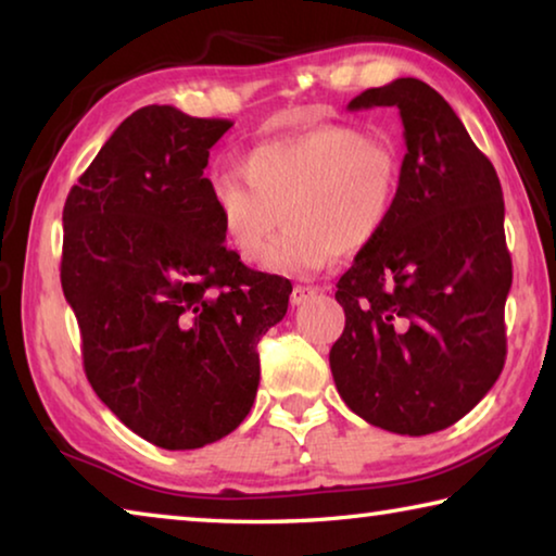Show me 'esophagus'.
Instances as JSON below:
<instances>
[{"mask_svg":"<svg viewBox=\"0 0 556 556\" xmlns=\"http://www.w3.org/2000/svg\"><path fill=\"white\" fill-rule=\"evenodd\" d=\"M314 294H316L314 287H301V285H296L294 289H291L289 301H291V306H299V304H304V301L312 299Z\"/></svg>","mask_w":556,"mask_h":556,"instance_id":"obj_1","label":"esophagus"}]
</instances>
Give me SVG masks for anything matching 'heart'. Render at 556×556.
I'll return each instance as SVG.
<instances>
[{"mask_svg":"<svg viewBox=\"0 0 556 556\" xmlns=\"http://www.w3.org/2000/svg\"><path fill=\"white\" fill-rule=\"evenodd\" d=\"M225 240L257 265L280 227L290 225L265 267L308 277L328 260L368 248L394 211L400 193L397 152L348 125H321L257 144L242 172L211 181Z\"/></svg>","mask_w":556,"mask_h":556,"instance_id":"1","label":"heart"}]
</instances>
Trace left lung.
<instances>
[{"label":"left lung","instance_id":"left-lung-1","mask_svg":"<svg viewBox=\"0 0 556 556\" xmlns=\"http://www.w3.org/2000/svg\"><path fill=\"white\" fill-rule=\"evenodd\" d=\"M370 108L400 110L407 154L388 225L338 279L345 328L328 361L357 417L425 437L466 417L505 365L503 188L427 83L397 78L348 102Z\"/></svg>","mask_w":556,"mask_h":556}]
</instances>
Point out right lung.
Here are the masks:
<instances>
[{
	"mask_svg": "<svg viewBox=\"0 0 556 556\" xmlns=\"http://www.w3.org/2000/svg\"><path fill=\"white\" fill-rule=\"evenodd\" d=\"M232 127L172 105L131 112L63 208L61 285L98 397L149 444L201 448L242 425L257 343L291 281L225 248L211 147Z\"/></svg>",
	"mask_w": 556,
	"mask_h": 556,
	"instance_id": "1",
	"label": "right lung"
}]
</instances>
